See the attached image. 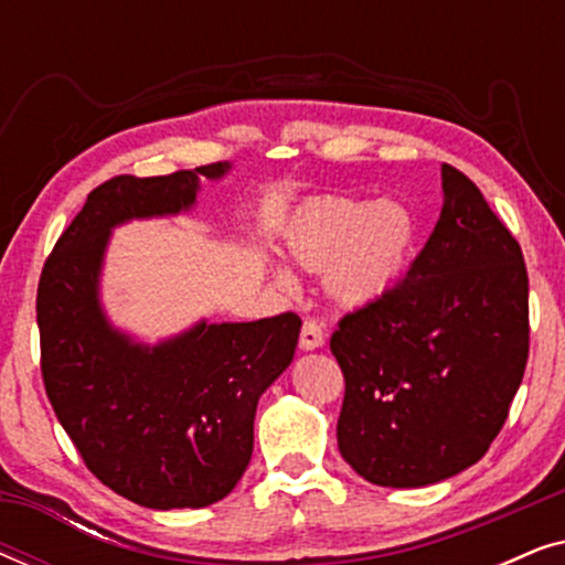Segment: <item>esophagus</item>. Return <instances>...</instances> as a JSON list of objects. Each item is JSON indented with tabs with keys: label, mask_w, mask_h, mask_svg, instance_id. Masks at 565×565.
<instances>
[{
	"label": "esophagus",
	"mask_w": 565,
	"mask_h": 565,
	"mask_svg": "<svg viewBox=\"0 0 565 565\" xmlns=\"http://www.w3.org/2000/svg\"><path fill=\"white\" fill-rule=\"evenodd\" d=\"M327 342V331H323V323L316 319H306L303 329H300V350H319Z\"/></svg>",
	"instance_id": "esophagus-1"
}]
</instances>
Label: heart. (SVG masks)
<instances>
[{
    "label": "heart",
    "instance_id": "b5f03b06",
    "mask_svg": "<svg viewBox=\"0 0 565 565\" xmlns=\"http://www.w3.org/2000/svg\"><path fill=\"white\" fill-rule=\"evenodd\" d=\"M416 244V221L396 200L321 195L300 203L285 223L282 246L300 269L323 273L331 300L360 308L401 280ZM277 282L290 288L288 273Z\"/></svg>",
    "mask_w": 565,
    "mask_h": 565
}]
</instances>
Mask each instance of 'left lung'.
I'll list each match as a JSON object with an SVG mask.
<instances>
[{"mask_svg": "<svg viewBox=\"0 0 565 565\" xmlns=\"http://www.w3.org/2000/svg\"><path fill=\"white\" fill-rule=\"evenodd\" d=\"M404 280L331 334L344 373L342 458L375 486L419 489L478 462L504 427L530 354L527 267L460 169Z\"/></svg>", "mask_w": 565, "mask_h": 565, "instance_id": "1", "label": "left lung"}]
</instances>
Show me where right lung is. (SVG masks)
<instances>
[{
    "instance_id": "add662e5",
    "label": "right lung",
    "mask_w": 565,
    "mask_h": 565,
    "mask_svg": "<svg viewBox=\"0 0 565 565\" xmlns=\"http://www.w3.org/2000/svg\"><path fill=\"white\" fill-rule=\"evenodd\" d=\"M215 161L164 177H113L45 259L38 329L45 393L84 466L146 509H200L228 497L254 450L257 401L292 362V311L246 323L200 321L157 347L113 329L99 306V269L110 231L130 218L195 205Z\"/></svg>"
}]
</instances>
